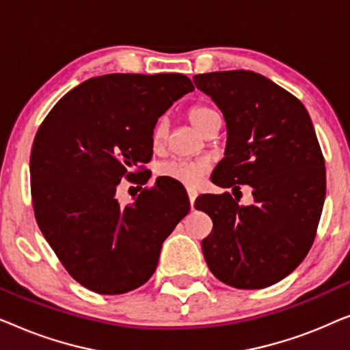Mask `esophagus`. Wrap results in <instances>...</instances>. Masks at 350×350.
<instances>
[{
  "mask_svg": "<svg viewBox=\"0 0 350 350\" xmlns=\"http://www.w3.org/2000/svg\"><path fill=\"white\" fill-rule=\"evenodd\" d=\"M196 198H198V193H196L194 189H188V199H189V204H191V208L194 207V202H196Z\"/></svg>",
  "mask_w": 350,
  "mask_h": 350,
  "instance_id": "1",
  "label": "esophagus"
}]
</instances>
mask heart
I'll return each instance as SVG.
<instances>
[{
    "label": "heart",
    "instance_id": "1",
    "mask_svg": "<svg viewBox=\"0 0 350 350\" xmlns=\"http://www.w3.org/2000/svg\"><path fill=\"white\" fill-rule=\"evenodd\" d=\"M215 118H219L215 109L208 107H202V105H196L188 109V119L191 124L198 129V131L204 132V129L208 126V122ZM167 132H169V126L164 118L157 119L154 127L151 131V142L154 146H161L165 142ZM208 172V164L202 159H170L164 161L157 165V175L164 176V178H170L176 181V183L188 186V188H194L202 183Z\"/></svg>",
    "mask_w": 350,
    "mask_h": 350
}]
</instances>
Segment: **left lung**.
<instances>
[{
    "mask_svg": "<svg viewBox=\"0 0 350 350\" xmlns=\"http://www.w3.org/2000/svg\"><path fill=\"white\" fill-rule=\"evenodd\" d=\"M221 109L224 157L212 181L229 193L199 196L212 218L202 241L212 274L234 288H266L291 274L312 247L325 202V161L308 109L295 95L248 70L194 76ZM242 184L254 202L241 206Z\"/></svg>",
    "mask_w": 350,
    "mask_h": 350,
    "instance_id": "left-lung-1",
    "label": "left lung"
}]
</instances>
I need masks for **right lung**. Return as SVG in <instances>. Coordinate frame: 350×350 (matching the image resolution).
<instances>
[{"mask_svg": "<svg viewBox=\"0 0 350 350\" xmlns=\"http://www.w3.org/2000/svg\"><path fill=\"white\" fill-rule=\"evenodd\" d=\"M191 90L180 73L97 76L65 94L38 129L30 156L35 218L85 288L121 295L142 286L188 215V196L172 181L157 178L126 207L116 189L124 178L143 181L157 118Z\"/></svg>", "mask_w": 350, "mask_h": 350, "instance_id": "obj_1", "label": "right lung"}]
</instances>
